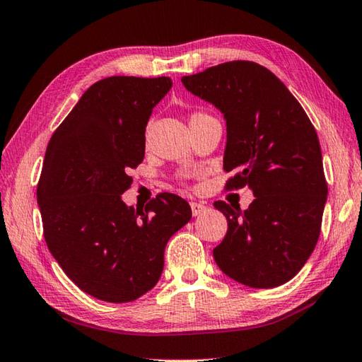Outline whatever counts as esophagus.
Masks as SVG:
<instances>
[{"mask_svg": "<svg viewBox=\"0 0 362 362\" xmlns=\"http://www.w3.org/2000/svg\"><path fill=\"white\" fill-rule=\"evenodd\" d=\"M190 209H192V214L194 216H200L208 208H206V204L202 203V202H190Z\"/></svg>", "mask_w": 362, "mask_h": 362, "instance_id": "34e87169", "label": "esophagus"}]
</instances>
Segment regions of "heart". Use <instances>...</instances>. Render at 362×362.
<instances>
[{
	"instance_id": "1",
	"label": "heart",
	"mask_w": 362,
	"mask_h": 362,
	"mask_svg": "<svg viewBox=\"0 0 362 362\" xmlns=\"http://www.w3.org/2000/svg\"><path fill=\"white\" fill-rule=\"evenodd\" d=\"M197 117H202V115H200V113H195V115H192V118H197ZM192 118H190V119H192Z\"/></svg>"
}]
</instances>
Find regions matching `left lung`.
I'll list each match as a JSON object with an SVG mask.
<instances>
[{"instance_id": "left-lung-1", "label": "left lung", "mask_w": 362, "mask_h": 362, "mask_svg": "<svg viewBox=\"0 0 362 362\" xmlns=\"http://www.w3.org/2000/svg\"><path fill=\"white\" fill-rule=\"evenodd\" d=\"M227 122L228 189L247 186L249 208L216 202L228 230L213 250L223 274L252 288H274L298 274L315 249L328 197L322 148L301 104L252 61L208 67L181 78Z\"/></svg>"}]
</instances>
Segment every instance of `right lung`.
Masks as SVG:
<instances>
[{
	"mask_svg": "<svg viewBox=\"0 0 362 362\" xmlns=\"http://www.w3.org/2000/svg\"><path fill=\"white\" fill-rule=\"evenodd\" d=\"M172 78L107 77L91 85L52 135L37 184L44 238L66 276L88 295L129 303L158 284L170 238L192 217L159 194L127 206L129 170L145 158V131Z\"/></svg>",
	"mask_w": 362,
	"mask_h": 362,
	"instance_id": "right-lung-1",
	"label": "right lung"
}]
</instances>
